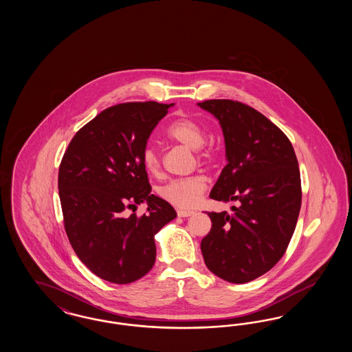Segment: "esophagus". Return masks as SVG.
<instances>
[{
  "label": "esophagus",
  "instance_id": "obj_1",
  "mask_svg": "<svg viewBox=\"0 0 352 352\" xmlns=\"http://www.w3.org/2000/svg\"><path fill=\"white\" fill-rule=\"evenodd\" d=\"M177 214H178V217H181V218H188V217L194 215V211H187V210H178V211H177Z\"/></svg>",
  "mask_w": 352,
  "mask_h": 352
}]
</instances>
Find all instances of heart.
I'll return each instance as SVG.
<instances>
[{
    "label": "heart",
    "instance_id": "obj_1",
    "mask_svg": "<svg viewBox=\"0 0 352 352\" xmlns=\"http://www.w3.org/2000/svg\"><path fill=\"white\" fill-rule=\"evenodd\" d=\"M168 138L184 145L191 151H197L201 161H208L211 158V149L206 146L207 133L197 120L191 118H181L174 120L166 129ZM142 164L151 173L160 168V153L148 145L142 151ZM207 181L204 177L195 175L181 179H173L160 188L162 199L178 208H192L206 191Z\"/></svg>",
    "mask_w": 352,
    "mask_h": 352
}]
</instances>
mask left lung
I'll return each mask as SVG.
<instances>
[{"mask_svg":"<svg viewBox=\"0 0 352 352\" xmlns=\"http://www.w3.org/2000/svg\"><path fill=\"white\" fill-rule=\"evenodd\" d=\"M218 118L227 165L211 190L215 201H239L234 214L208 212L201 243L207 268L232 284L263 276L284 256L301 210V175L292 142L270 120L234 100L198 102Z\"/></svg>","mask_w":352,"mask_h":352,"instance_id":"1","label":"left lung"}]
</instances>
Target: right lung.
<instances>
[{
	"instance_id": "add662e5",
	"label": "right lung",
	"mask_w": 352,
	"mask_h": 352,
	"mask_svg": "<svg viewBox=\"0 0 352 352\" xmlns=\"http://www.w3.org/2000/svg\"><path fill=\"white\" fill-rule=\"evenodd\" d=\"M174 104L122 102L74 135L58 175L68 240L84 265L105 281L131 284L154 265V234L177 217L151 194L142 164L153 129ZM149 213L137 217V204ZM133 213L129 214V210Z\"/></svg>"
}]
</instances>
